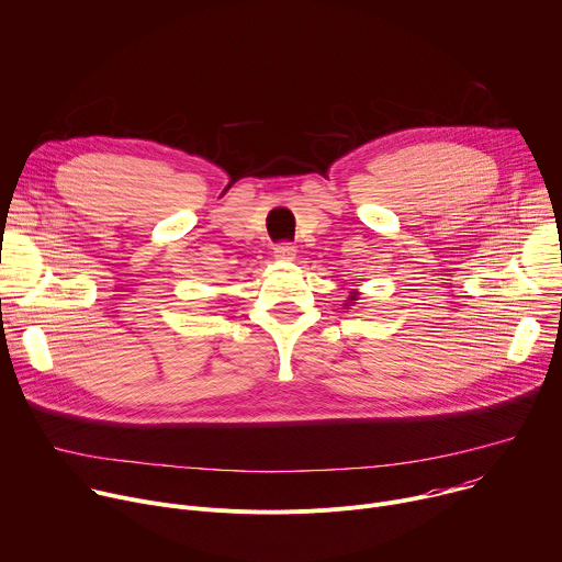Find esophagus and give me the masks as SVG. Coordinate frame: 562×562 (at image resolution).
<instances>
[{
  "mask_svg": "<svg viewBox=\"0 0 562 562\" xmlns=\"http://www.w3.org/2000/svg\"><path fill=\"white\" fill-rule=\"evenodd\" d=\"M294 257H296V249H294L292 243H279V245L274 247V259H279V261H292Z\"/></svg>",
  "mask_w": 562,
  "mask_h": 562,
  "instance_id": "esophagus-1",
  "label": "esophagus"
}]
</instances>
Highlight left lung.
I'll return each mask as SVG.
<instances>
[{
    "instance_id": "obj_1",
    "label": "left lung",
    "mask_w": 562,
    "mask_h": 562,
    "mask_svg": "<svg viewBox=\"0 0 562 562\" xmlns=\"http://www.w3.org/2000/svg\"><path fill=\"white\" fill-rule=\"evenodd\" d=\"M348 301H350V303H355V294H352V296H350V299H348Z\"/></svg>"
}]
</instances>
